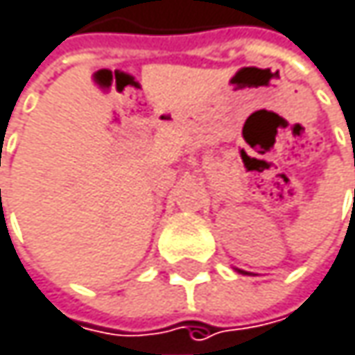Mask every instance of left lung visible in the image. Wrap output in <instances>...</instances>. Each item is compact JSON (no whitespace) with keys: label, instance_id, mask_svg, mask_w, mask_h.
Returning <instances> with one entry per match:
<instances>
[{"label":"left lung","instance_id":"left-lung-1","mask_svg":"<svg viewBox=\"0 0 355 355\" xmlns=\"http://www.w3.org/2000/svg\"><path fill=\"white\" fill-rule=\"evenodd\" d=\"M236 270H238V268H236ZM238 272H243V270H238Z\"/></svg>","mask_w":355,"mask_h":355}]
</instances>
